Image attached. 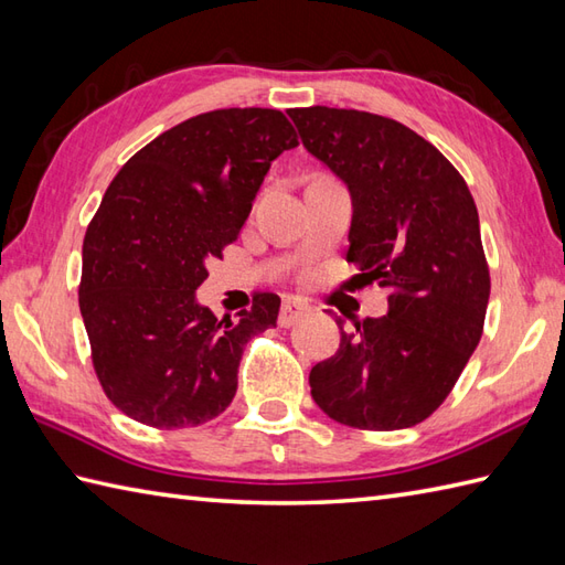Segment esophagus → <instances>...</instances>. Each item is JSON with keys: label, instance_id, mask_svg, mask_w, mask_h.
Segmentation results:
<instances>
[{"label": "esophagus", "instance_id": "obj_1", "mask_svg": "<svg viewBox=\"0 0 565 565\" xmlns=\"http://www.w3.org/2000/svg\"><path fill=\"white\" fill-rule=\"evenodd\" d=\"M310 313V306L301 298H286L281 303V313H279V326L289 328L294 322H298L301 318H306Z\"/></svg>", "mask_w": 565, "mask_h": 565}]
</instances>
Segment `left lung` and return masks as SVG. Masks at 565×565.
Returning a JSON list of instances; mask_svg holds the SVG:
<instances>
[{"instance_id":"1","label":"left lung","mask_w":565,"mask_h":565,"mask_svg":"<svg viewBox=\"0 0 565 565\" xmlns=\"http://www.w3.org/2000/svg\"><path fill=\"white\" fill-rule=\"evenodd\" d=\"M306 150L352 196L347 262L388 289V313L342 330L310 369V395L342 425L403 429L451 393L481 342L490 274L471 191L415 130L386 116L291 109Z\"/></svg>"}]
</instances>
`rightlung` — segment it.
Returning a JSON list of instances; mask_svg holds the SVG:
<instances>
[{
  "label": "right lung",
  "mask_w": 565,
  "mask_h": 565,
  "mask_svg": "<svg viewBox=\"0 0 565 565\" xmlns=\"http://www.w3.org/2000/svg\"><path fill=\"white\" fill-rule=\"evenodd\" d=\"M298 146L276 109L199 114L148 142L106 189L82 245L79 310L109 401L158 429L196 427L237 391L245 344L276 328L259 294L237 320L196 301L237 237L271 162Z\"/></svg>",
  "instance_id": "obj_1"
}]
</instances>
